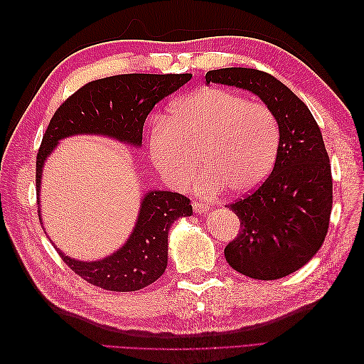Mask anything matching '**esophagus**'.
Here are the masks:
<instances>
[{
	"label": "esophagus",
	"instance_id": "1",
	"mask_svg": "<svg viewBox=\"0 0 364 364\" xmlns=\"http://www.w3.org/2000/svg\"><path fill=\"white\" fill-rule=\"evenodd\" d=\"M193 209H194V213H203V211H208L209 209V205L208 203H203V202H194L193 203Z\"/></svg>",
	"mask_w": 364,
	"mask_h": 364
}]
</instances>
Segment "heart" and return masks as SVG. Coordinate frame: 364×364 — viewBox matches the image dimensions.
Segmentation results:
<instances>
[{"mask_svg":"<svg viewBox=\"0 0 364 364\" xmlns=\"http://www.w3.org/2000/svg\"><path fill=\"white\" fill-rule=\"evenodd\" d=\"M281 146V124L266 103L249 102L226 87H200L176 105L149 132V151L171 186L183 190L197 173L202 149L206 170L199 188L215 194L228 186L249 193L269 178Z\"/></svg>","mask_w":364,"mask_h":364,"instance_id":"b5f03b06","label":"heart"}]
</instances>
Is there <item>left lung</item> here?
<instances>
[{"instance_id": "8db88e82", "label": "left lung", "mask_w": 364, "mask_h": 364, "mask_svg": "<svg viewBox=\"0 0 364 364\" xmlns=\"http://www.w3.org/2000/svg\"><path fill=\"white\" fill-rule=\"evenodd\" d=\"M205 79L257 94L279 119L281 146L269 178L228 205L240 218V232L225 258L253 279L287 277L316 255L329 228L333 176L321 129L301 98L269 73L222 68Z\"/></svg>"}]
</instances>
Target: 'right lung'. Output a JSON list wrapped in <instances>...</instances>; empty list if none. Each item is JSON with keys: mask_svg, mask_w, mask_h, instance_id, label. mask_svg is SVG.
Instances as JSON below:
<instances>
[{"mask_svg": "<svg viewBox=\"0 0 364 364\" xmlns=\"http://www.w3.org/2000/svg\"><path fill=\"white\" fill-rule=\"evenodd\" d=\"M191 77L188 73L121 74L86 83L70 95L50 119L38 151V202L43 162L62 138L95 134L141 146L142 127L153 106L178 91ZM191 214L188 197L170 191H150L141 202L134 232L112 255L83 262L58 252L74 273L95 287L109 291L141 290L159 279L167 269L170 226L179 217Z\"/></svg>", "mask_w": 364, "mask_h": 364, "instance_id": "1", "label": "right lung"}]
</instances>
